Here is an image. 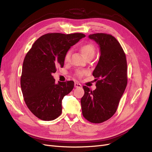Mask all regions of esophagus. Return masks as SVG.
<instances>
[{"label": "esophagus", "instance_id": "obj_1", "mask_svg": "<svg viewBox=\"0 0 152 152\" xmlns=\"http://www.w3.org/2000/svg\"><path fill=\"white\" fill-rule=\"evenodd\" d=\"M75 87H77V88H81L82 87V85L79 83H78V82H75Z\"/></svg>", "mask_w": 152, "mask_h": 152}]
</instances>
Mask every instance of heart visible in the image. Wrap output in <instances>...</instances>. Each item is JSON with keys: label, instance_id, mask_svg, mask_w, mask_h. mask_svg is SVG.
<instances>
[{"label": "heart", "instance_id": "heart-1", "mask_svg": "<svg viewBox=\"0 0 152 152\" xmlns=\"http://www.w3.org/2000/svg\"><path fill=\"white\" fill-rule=\"evenodd\" d=\"M80 50L82 54H83V56L86 59L90 57L93 58L96 53L94 46L92 44H89V43L82 45L80 48ZM70 57V52L67 51L65 54V56H64V61H65V63H67L69 61ZM86 73H87V71L86 70H77L75 72V75L77 77L81 78L84 75L86 74Z\"/></svg>", "mask_w": 152, "mask_h": 152}]
</instances>
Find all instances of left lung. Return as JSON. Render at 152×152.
I'll list each match as a JSON object with an SVG mask.
<instances>
[{"label":"left lung","instance_id":"left-lung-1","mask_svg":"<svg viewBox=\"0 0 152 152\" xmlns=\"http://www.w3.org/2000/svg\"><path fill=\"white\" fill-rule=\"evenodd\" d=\"M98 44L101 55L93 75L96 89L91 91L84 86L81 98L84 117L99 124L111 118L116 112L127 84L126 54L118 40L110 34L98 33L89 35Z\"/></svg>","mask_w":152,"mask_h":152}]
</instances>
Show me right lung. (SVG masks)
I'll return each instance as SVG.
<instances>
[{
	"label": "right lung",
	"instance_id": "1",
	"mask_svg": "<svg viewBox=\"0 0 152 152\" xmlns=\"http://www.w3.org/2000/svg\"><path fill=\"white\" fill-rule=\"evenodd\" d=\"M86 35L80 33H49L41 36L27 53L23 63L21 87L27 107L42 121H53L62 112L64 96L74 82L55 83L52 73L64 66V56L72 45Z\"/></svg>",
	"mask_w": 152,
	"mask_h": 152
}]
</instances>
